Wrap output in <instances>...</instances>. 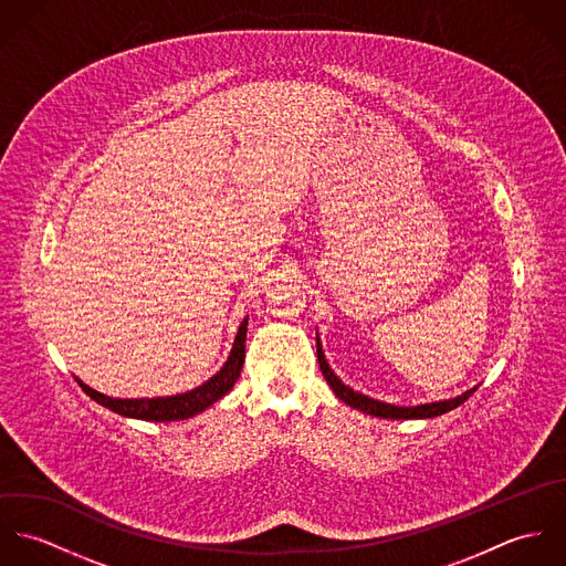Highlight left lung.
I'll use <instances>...</instances> for the list:
<instances>
[{
	"instance_id": "1",
	"label": "left lung",
	"mask_w": 566,
	"mask_h": 566,
	"mask_svg": "<svg viewBox=\"0 0 566 566\" xmlns=\"http://www.w3.org/2000/svg\"><path fill=\"white\" fill-rule=\"evenodd\" d=\"M316 350H318V364H321V370H323L324 379L326 384L331 386V390L335 392V397L339 401H344L346 405H350L353 409H359L368 416H377V418H390V420H420V418H436V416H442L455 407L464 403L475 390H467L453 399H444V401H433V403H420V405H395L386 403V401H379V399H370L368 395H361L357 390H353L350 386H346L328 366L326 357H324L323 344H321V337L316 335Z\"/></svg>"
}]
</instances>
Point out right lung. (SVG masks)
<instances>
[{"instance_id":"obj_1","label":"right lung","mask_w":566,"mask_h":566,"mask_svg":"<svg viewBox=\"0 0 566 566\" xmlns=\"http://www.w3.org/2000/svg\"><path fill=\"white\" fill-rule=\"evenodd\" d=\"M245 331H248V318H243L238 335L233 339V348L224 361V366L202 386L174 395V397H157V399H113L106 397L93 388H88L84 381H78L82 392L91 397L95 403L108 407L111 411L126 416V418H137V420H155V422H171V420H187L193 418L196 413H202L207 407L218 403L222 397H227L235 381L240 379L242 373L243 357H245Z\"/></svg>"}]
</instances>
